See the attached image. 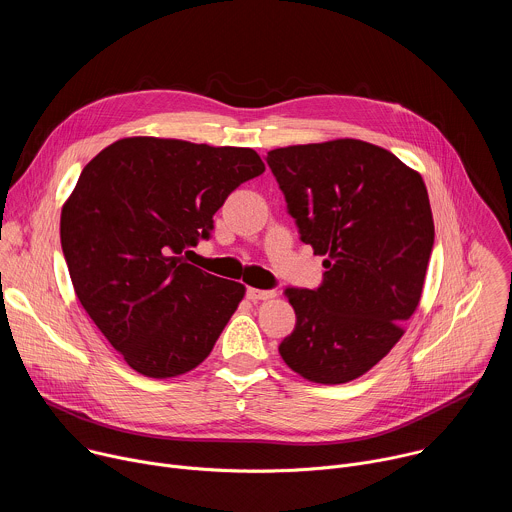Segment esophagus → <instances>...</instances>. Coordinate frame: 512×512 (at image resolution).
Listing matches in <instances>:
<instances>
[{"label":"esophagus","instance_id":"1","mask_svg":"<svg viewBox=\"0 0 512 512\" xmlns=\"http://www.w3.org/2000/svg\"><path fill=\"white\" fill-rule=\"evenodd\" d=\"M247 298L253 300V302L271 300V298H275V291H273V289H255V287H249V289H247Z\"/></svg>","mask_w":512,"mask_h":512}]
</instances>
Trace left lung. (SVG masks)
<instances>
[{
    "mask_svg": "<svg viewBox=\"0 0 512 512\" xmlns=\"http://www.w3.org/2000/svg\"><path fill=\"white\" fill-rule=\"evenodd\" d=\"M300 239L324 255L316 289L287 287L296 328L279 344L291 371L322 385L373 369L415 312L433 218L421 176L360 139L267 152Z\"/></svg>",
    "mask_w": 512,
    "mask_h": 512,
    "instance_id": "left-lung-1",
    "label": "left lung"
}]
</instances>
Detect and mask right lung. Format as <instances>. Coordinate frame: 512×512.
I'll return each mask as SVG.
<instances>
[{
  "instance_id": "1",
  "label": "right lung",
  "mask_w": 512,
  "mask_h": 512,
  "mask_svg": "<svg viewBox=\"0 0 512 512\" xmlns=\"http://www.w3.org/2000/svg\"><path fill=\"white\" fill-rule=\"evenodd\" d=\"M265 172L251 148L125 137L97 154L60 214V243L77 298L129 367L184 375L210 354L245 285L190 263L212 216Z\"/></svg>"
}]
</instances>
